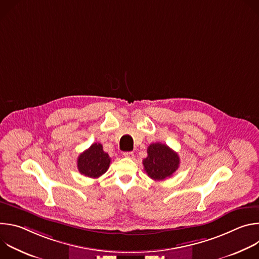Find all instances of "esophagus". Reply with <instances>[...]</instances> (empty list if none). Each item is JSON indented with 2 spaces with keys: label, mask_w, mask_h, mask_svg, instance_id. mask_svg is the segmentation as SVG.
<instances>
[{
  "label": "esophagus",
  "mask_w": 259,
  "mask_h": 259,
  "mask_svg": "<svg viewBox=\"0 0 259 259\" xmlns=\"http://www.w3.org/2000/svg\"><path fill=\"white\" fill-rule=\"evenodd\" d=\"M123 155H124V157H126V158H130V159L134 158V153H133V152H125Z\"/></svg>",
  "instance_id": "obj_1"
}]
</instances>
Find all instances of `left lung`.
I'll list each match as a JSON object with an SVG mask.
<instances>
[{"label":"left lung","mask_w":259,"mask_h":259,"mask_svg":"<svg viewBox=\"0 0 259 259\" xmlns=\"http://www.w3.org/2000/svg\"><path fill=\"white\" fill-rule=\"evenodd\" d=\"M179 163L177 153L161 142L152 143L147 147V157L142 161L144 171L155 181L172 176L178 169Z\"/></svg>","instance_id":"left-lung-1"}]
</instances>
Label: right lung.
I'll list each match as a JSON object with an SVG mask.
<instances>
[{"label":"right lung","mask_w":259,"mask_h":259,"mask_svg":"<svg viewBox=\"0 0 259 259\" xmlns=\"http://www.w3.org/2000/svg\"><path fill=\"white\" fill-rule=\"evenodd\" d=\"M77 163L81 174L90 178H98L107 171L110 158L107 153L103 152L102 144L93 143L79 156Z\"/></svg>","instance_id":"1"}]
</instances>
